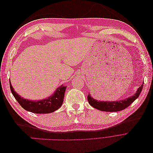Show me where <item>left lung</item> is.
<instances>
[{
  "label": "left lung",
  "mask_w": 153,
  "mask_h": 153,
  "mask_svg": "<svg viewBox=\"0 0 153 153\" xmlns=\"http://www.w3.org/2000/svg\"><path fill=\"white\" fill-rule=\"evenodd\" d=\"M142 88L143 85L138 88L137 92L133 96L129 97V98L125 100H120L118 101H98L92 98L89 93L87 96V100L88 102L92 107L98 110L105 111V112H118V111H121L127 108L137 98H138L142 90Z\"/></svg>",
  "instance_id": "left-lung-1"
}]
</instances>
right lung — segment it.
Here are the masks:
<instances>
[{"mask_svg":"<svg viewBox=\"0 0 153 153\" xmlns=\"http://www.w3.org/2000/svg\"><path fill=\"white\" fill-rule=\"evenodd\" d=\"M10 89L13 96L25 110L35 114H49L57 110L61 107L64 100V93L66 89V86L59 87L54 94L48 98L41 100H28L23 98L14 91L11 82H10Z\"/></svg>","mask_w":153,"mask_h":153,"instance_id":"1","label":"right lung"}]
</instances>
